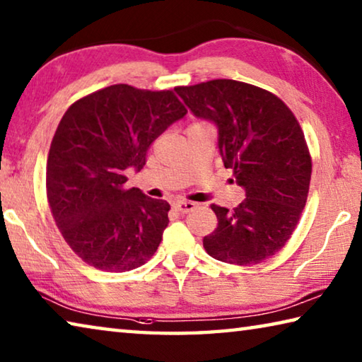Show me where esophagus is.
<instances>
[{
  "label": "esophagus",
  "mask_w": 362,
  "mask_h": 362,
  "mask_svg": "<svg viewBox=\"0 0 362 362\" xmlns=\"http://www.w3.org/2000/svg\"><path fill=\"white\" fill-rule=\"evenodd\" d=\"M174 209L180 214H188L196 209V203H192V201H177Z\"/></svg>",
  "instance_id": "34e87169"
}]
</instances>
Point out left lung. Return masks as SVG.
<instances>
[{
	"label": "left lung",
	"mask_w": 362,
	"mask_h": 362,
	"mask_svg": "<svg viewBox=\"0 0 362 362\" xmlns=\"http://www.w3.org/2000/svg\"><path fill=\"white\" fill-rule=\"evenodd\" d=\"M174 90L196 118L216 124L223 166L246 192L235 209L211 206L218 225L204 236L206 252L233 265L269 259L289 241L310 189L311 158L298 121L279 97L235 79Z\"/></svg>",
	"instance_id": "left-lung-1"
}]
</instances>
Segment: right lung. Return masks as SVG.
Wrapping results in <instances>:
<instances>
[{
  "label": "right lung",
  "instance_id": "obj_1",
  "mask_svg": "<svg viewBox=\"0 0 362 362\" xmlns=\"http://www.w3.org/2000/svg\"><path fill=\"white\" fill-rule=\"evenodd\" d=\"M187 115L173 90L113 84L76 100L49 148L46 193L64 240L102 272H129L151 259L169 223L168 201L124 188L126 169Z\"/></svg>",
  "mask_w": 362,
  "mask_h": 362
}]
</instances>
